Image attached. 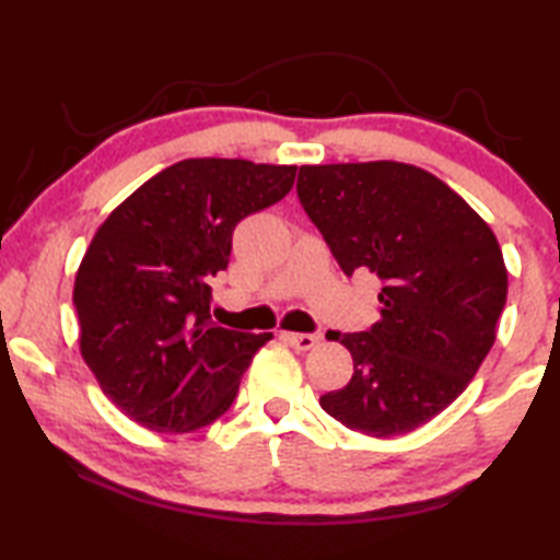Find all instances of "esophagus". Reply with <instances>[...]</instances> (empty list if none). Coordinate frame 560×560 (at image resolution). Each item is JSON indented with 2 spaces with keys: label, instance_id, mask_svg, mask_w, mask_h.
Returning a JSON list of instances; mask_svg holds the SVG:
<instances>
[{
  "label": "esophagus",
  "instance_id": "34e87169",
  "mask_svg": "<svg viewBox=\"0 0 560 560\" xmlns=\"http://www.w3.org/2000/svg\"><path fill=\"white\" fill-rule=\"evenodd\" d=\"M283 338H287L289 343L299 350H311L320 343L318 334H283Z\"/></svg>",
  "mask_w": 560,
  "mask_h": 560
}]
</instances>
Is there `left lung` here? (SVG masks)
Wrapping results in <instances>:
<instances>
[{"label":"left lung","instance_id":"1","mask_svg":"<svg viewBox=\"0 0 560 560\" xmlns=\"http://www.w3.org/2000/svg\"><path fill=\"white\" fill-rule=\"evenodd\" d=\"M296 192L346 277L383 279L381 320L330 334L353 377L320 407L371 438L412 432L457 400L494 346L509 289L497 236L442 179L390 160L303 165Z\"/></svg>","mask_w":560,"mask_h":560}]
</instances>
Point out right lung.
<instances>
[{
    "instance_id": "obj_1",
    "label": "right lung",
    "mask_w": 560,
    "mask_h": 560,
    "mask_svg": "<svg viewBox=\"0 0 560 560\" xmlns=\"http://www.w3.org/2000/svg\"><path fill=\"white\" fill-rule=\"evenodd\" d=\"M293 177V165L183 160L101 224L73 306L83 360L130 420L192 432L230 410L271 334L212 324L210 281L230 264L234 226L287 197Z\"/></svg>"
}]
</instances>
